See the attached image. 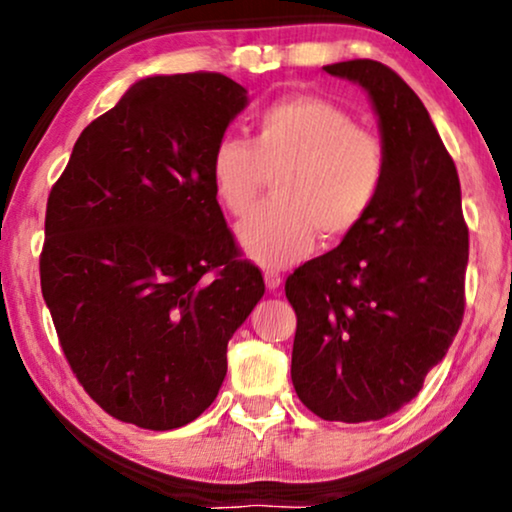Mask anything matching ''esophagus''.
I'll use <instances>...</instances> for the list:
<instances>
[{
    "mask_svg": "<svg viewBox=\"0 0 512 512\" xmlns=\"http://www.w3.org/2000/svg\"><path fill=\"white\" fill-rule=\"evenodd\" d=\"M263 279H265V286H268V291H277L279 286H282V275H279V272L268 270L263 275Z\"/></svg>",
    "mask_w": 512,
    "mask_h": 512,
    "instance_id": "34e87169",
    "label": "esophagus"
}]
</instances>
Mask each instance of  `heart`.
<instances>
[{"instance_id":"b5f03b06","label":"heart","mask_w":512,"mask_h":512,"mask_svg":"<svg viewBox=\"0 0 512 512\" xmlns=\"http://www.w3.org/2000/svg\"><path fill=\"white\" fill-rule=\"evenodd\" d=\"M387 158L373 132L321 97H284L258 114L254 139L226 135L212 156L219 200L240 216L277 174L275 202L237 226L251 261L284 268L310 254L317 230L340 240L366 219L380 195Z\"/></svg>"}]
</instances>
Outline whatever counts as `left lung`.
<instances>
[{
  "instance_id": "obj_1",
  "label": "left lung",
  "mask_w": 512,
  "mask_h": 512,
  "mask_svg": "<svg viewBox=\"0 0 512 512\" xmlns=\"http://www.w3.org/2000/svg\"><path fill=\"white\" fill-rule=\"evenodd\" d=\"M368 93L387 170L359 226L286 279L298 317L296 394L328 422L382 419L412 401L464 319L461 186L422 100L375 60L324 67Z\"/></svg>"
}]
</instances>
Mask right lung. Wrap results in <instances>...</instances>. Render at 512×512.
Listing matches in <instances>:
<instances>
[{
    "label": "right lung",
    "instance_id": "right-lung-1",
    "mask_svg": "<svg viewBox=\"0 0 512 512\" xmlns=\"http://www.w3.org/2000/svg\"><path fill=\"white\" fill-rule=\"evenodd\" d=\"M247 104L223 74L139 79L81 132L48 195L41 293L74 375L121 422L170 431L200 417L265 293L212 179Z\"/></svg>",
    "mask_w": 512,
    "mask_h": 512
}]
</instances>
